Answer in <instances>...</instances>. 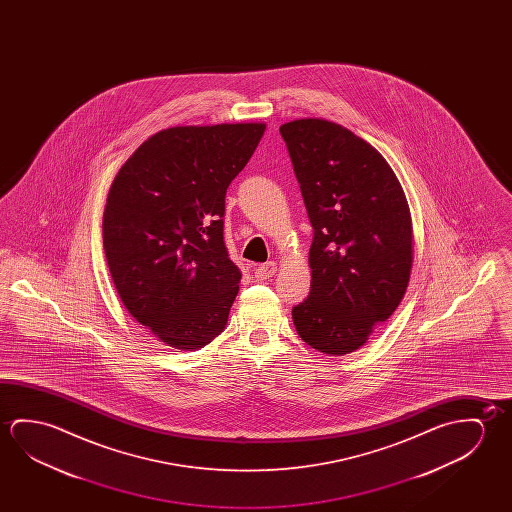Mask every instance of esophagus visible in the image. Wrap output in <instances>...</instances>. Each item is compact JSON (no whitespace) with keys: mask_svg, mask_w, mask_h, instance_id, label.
Returning a JSON list of instances; mask_svg holds the SVG:
<instances>
[{"mask_svg":"<svg viewBox=\"0 0 512 512\" xmlns=\"http://www.w3.org/2000/svg\"><path fill=\"white\" fill-rule=\"evenodd\" d=\"M277 273V262H266L260 264L259 268L255 269V278L257 280H268Z\"/></svg>","mask_w":512,"mask_h":512,"instance_id":"obj_1","label":"esophagus"}]
</instances>
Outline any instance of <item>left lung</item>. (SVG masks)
<instances>
[{
  "label": "left lung",
  "instance_id": "8db88e82",
  "mask_svg": "<svg viewBox=\"0 0 512 512\" xmlns=\"http://www.w3.org/2000/svg\"><path fill=\"white\" fill-rule=\"evenodd\" d=\"M280 134L314 228L310 293L293 307L294 327L310 348L339 357L368 343L403 300L411 210L386 159L348 128L305 118Z\"/></svg>",
  "mask_w": 512,
  "mask_h": 512
}]
</instances>
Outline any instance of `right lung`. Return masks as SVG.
<instances>
[{
	"mask_svg": "<svg viewBox=\"0 0 512 512\" xmlns=\"http://www.w3.org/2000/svg\"><path fill=\"white\" fill-rule=\"evenodd\" d=\"M264 130L266 123L160 130L110 185V277L135 321L175 350H200L227 327L241 271L223 241L225 194Z\"/></svg>",
	"mask_w": 512,
	"mask_h": 512,
	"instance_id": "add662e5",
	"label": "right lung"
}]
</instances>
